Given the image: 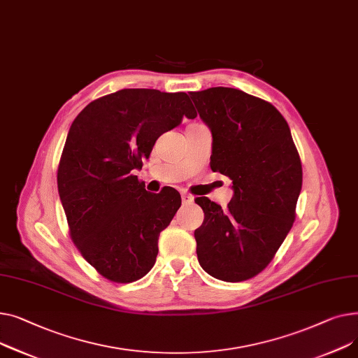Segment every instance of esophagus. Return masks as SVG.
Here are the masks:
<instances>
[{"instance_id":"1","label":"esophagus","mask_w":358,"mask_h":358,"mask_svg":"<svg viewBox=\"0 0 358 358\" xmlns=\"http://www.w3.org/2000/svg\"><path fill=\"white\" fill-rule=\"evenodd\" d=\"M180 198H182L183 203H192L194 202V196L189 195V194H182Z\"/></svg>"}]
</instances>
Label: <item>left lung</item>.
<instances>
[{"label": "left lung", "mask_w": 358, "mask_h": 358, "mask_svg": "<svg viewBox=\"0 0 358 358\" xmlns=\"http://www.w3.org/2000/svg\"><path fill=\"white\" fill-rule=\"evenodd\" d=\"M211 129V169L233 180L222 209L206 196L195 202L203 222L195 229L202 268L224 282L255 278L275 257L295 221L302 164L290 129L273 105L234 88L191 92Z\"/></svg>", "instance_id": "1"}]
</instances>
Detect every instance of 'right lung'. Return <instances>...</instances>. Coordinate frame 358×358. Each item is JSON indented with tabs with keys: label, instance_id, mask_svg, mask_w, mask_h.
Returning <instances> with one entry per match:
<instances>
[{
	"label": "right lung",
	"instance_id": "obj_1",
	"mask_svg": "<svg viewBox=\"0 0 358 358\" xmlns=\"http://www.w3.org/2000/svg\"><path fill=\"white\" fill-rule=\"evenodd\" d=\"M196 113L185 92L121 90L72 122L57 169L71 237L101 276L130 283L150 271L159 236L180 206L172 187L149 194L134 175L156 140Z\"/></svg>",
	"mask_w": 358,
	"mask_h": 358
}]
</instances>
